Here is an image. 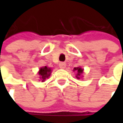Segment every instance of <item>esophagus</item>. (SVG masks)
Wrapping results in <instances>:
<instances>
[{
	"instance_id": "34e87169",
	"label": "esophagus",
	"mask_w": 123,
	"mask_h": 123,
	"mask_svg": "<svg viewBox=\"0 0 123 123\" xmlns=\"http://www.w3.org/2000/svg\"><path fill=\"white\" fill-rule=\"evenodd\" d=\"M65 66H66V64H65V62H61L59 63V67H60V68L64 69V68H65Z\"/></svg>"
}]
</instances>
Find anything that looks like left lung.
I'll return each mask as SVG.
<instances>
[{
    "mask_svg": "<svg viewBox=\"0 0 123 123\" xmlns=\"http://www.w3.org/2000/svg\"><path fill=\"white\" fill-rule=\"evenodd\" d=\"M73 70H76V71H77V73H77L76 78H77L78 79H80V74H82V73H83V70L82 68H75Z\"/></svg>",
    "mask_w": 123,
    "mask_h": 123,
    "instance_id": "8db88e82",
    "label": "left lung"
}]
</instances>
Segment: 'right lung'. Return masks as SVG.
<instances>
[{
  "label": "right lung",
  "mask_w": 123,
  "mask_h": 123,
  "mask_svg": "<svg viewBox=\"0 0 123 123\" xmlns=\"http://www.w3.org/2000/svg\"><path fill=\"white\" fill-rule=\"evenodd\" d=\"M50 72H51V69L48 68L47 66L41 68L38 73L41 80L44 81L46 78H48L50 75Z\"/></svg>",
  "instance_id": "obj_1"
}]
</instances>
